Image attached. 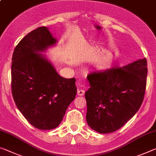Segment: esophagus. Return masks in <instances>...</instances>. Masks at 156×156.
Masks as SVG:
<instances>
[{
  "instance_id": "obj_1",
  "label": "esophagus",
  "mask_w": 156,
  "mask_h": 156,
  "mask_svg": "<svg viewBox=\"0 0 156 156\" xmlns=\"http://www.w3.org/2000/svg\"><path fill=\"white\" fill-rule=\"evenodd\" d=\"M77 94L78 96H83L85 94V90H82V89H78L77 90Z\"/></svg>"
}]
</instances>
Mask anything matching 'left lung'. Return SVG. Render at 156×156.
Here are the masks:
<instances>
[{
	"label": "left lung",
	"instance_id": "left-lung-1",
	"mask_svg": "<svg viewBox=\"0 0 156 156\" xmlns=\"http://www.w3.org/2000/svg\"><path fill=\"white\" fill-rule=\"evenodd\" d=\"M147 61L138 60L122 67L95 70L87 79V124L99 133H113L134 116L143 102L147 85Z\"/></svg>",
	"mask_w": 156,
	"mask_h": 156
}]
</instances>
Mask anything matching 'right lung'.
<instances>
[{"instance_id": "1", "label": "right lung", "mask_w": 156, "mask_h": 156, "mask_svg": "<svg viewBox=\"0 0 156 156\" xmlns=\"http://www.w3.org/2000/svg\"><path fill=\"white\" fill-rule=\"evenodd\" d=\"M56 43L46 27H39L21 39L12 55L14 102L27 121L40 130L58 127L77 93L76 78L62 77L48 59L39 53Z\"/></svg>"}]
</instances>
